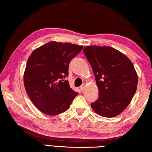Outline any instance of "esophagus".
Masks as SVG:
<instances>
[{
    "label": "esophagus",
    "instance_id": "34e87169",
    "mask_svg": "<svg viewBox=\"0 0 152 152\" xmlns=\"http://www.w3.org/2000/svg\"><path fill=\"white\" fill-rule=\"evenodd\" d=\"M84 88H85V84H82V85L80 86V91H82V92H83L84 91Z\"/></svg>",
    "mask_w": 152,
    "mask_h": 152
}]
</instances>
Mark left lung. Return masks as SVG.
<instances>
[{"label": "left lung", "instance_id": "left-lung-1", "mask_svg": "<svg viewBox=\"0 0 152 152\" xmlns=\"http://www.w3.org/2000/svg\"><path fill=\"white\" fill-rule=\"evenodd\" d=\"M83 51L99 88V96L91 107L100 116H117L130 103L137 90L134 66L127 56L109 46H86Z\"/></svg>", "mask_w": 152, "mask_h": 152}]
</instances>
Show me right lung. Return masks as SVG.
Wrapping results in <instances>:
<instances>
[{
	"label": "right lung",
	"instance_id": "obj_1",
	"mask_svg": "<svg viewBox=\"0 0 152 152\" xmlns=\"http://www.w3.org/2000/svg\"><path fill=\"white\" fill-rule=\"evenodd\" d=\"M83 46L50 42L33 51L24 73V85L33 104L48 115L61 114L70 107L78 93L70 87V61Z\"/></svg>",
	"mask_w": 152,
	"mask_h": 152
}]
</instances>
